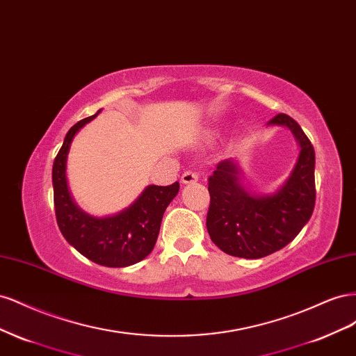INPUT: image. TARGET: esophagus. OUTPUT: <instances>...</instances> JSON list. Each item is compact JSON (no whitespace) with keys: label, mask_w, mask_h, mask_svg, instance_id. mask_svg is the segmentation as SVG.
Returning <instances> with one entry per match:
<instances>
[{"label":"esophagus","mask_w":356,"mask_h":356,"mask_svg":"<svg viewBox=\"0 0 356 356\" xmlns=\"http://www.w3.org/2000/svg\"><path fill=\"white\" fill-rule=\"evenodd\" d=\"M197 181H199V175L196 174V172H191V170L184 172L181 177L182 184H193V182H197Z\"/></svg>","instance_id":"1"}]
</instances>
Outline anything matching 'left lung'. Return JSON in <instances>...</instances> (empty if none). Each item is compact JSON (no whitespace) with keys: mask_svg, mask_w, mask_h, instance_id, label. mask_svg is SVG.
<instances>
[{"mask_svg":"<svg viewBox=\"0 0 356 356\" xmlns=\"http://www.w3.org/2000/svg\"><path fill=\"white\" fill-rule=\"evenodd\" d=\"M268 126H285L300 148L284 184L270 195L250 193L236 159H225L209 177L211 204L207 229L221 251L241 258H261L282 250L305 227L315 208V149L300 124L277 114Z\"/></svg>","mask_w":356,"mask_h":356,"instance_id":"left-lung-1","label":"left lung"}]
</instances>
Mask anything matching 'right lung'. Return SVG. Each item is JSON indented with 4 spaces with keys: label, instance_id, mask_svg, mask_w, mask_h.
<instances>
[{
    "label": "right lung",
    "instance_id": "right-lung-1",
    "mask_svg": "<svg viewBox=\"0 0 356 356\" xmlns=\"http://www.w3.org/2000/svg\"><path fill=\"white\" fill-rule=\"evenodd\" d=\"M99 114L75 123L63 139L51 170L53 196L59 230L67 242L93 263L106 267H127L153 251L163 213L179 191L172 186H147L129 207L108 217H93L74 202L67 179V159L74 136Z\"/></svg>",
    "mask_w": 356,
    "mask_h": 356
}]
</instances>
